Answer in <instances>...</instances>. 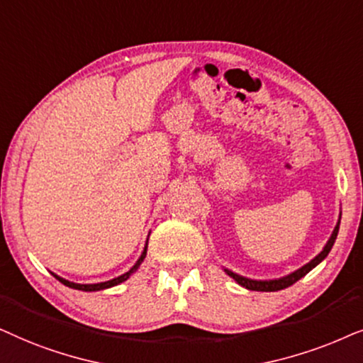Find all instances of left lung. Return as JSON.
I'll return each mask as SVG.
<instances>
[{"instance_id": "left-lung-1", "label": "left lung", "mask_w": 363, "mask_h": 363, "mask_svg": "<svg viewBox=\"0 0 363 363\" xmlns=\"http://www.w3.org/2000/svg\"><path fill=\"white\" fill-rule=\"evenodd\" d=\"M340 217H342V212H340V216H339V222H337L335 229H333L332 235H330V239L327 240L325 247L322 249V252H320V254H317L315 257H313V259L311 260V262H307L306 265H302L301 269L294 270V272H291L289 275H286V277L272 279V280H254V279H247V277H244V275H239V274L232 272V270H229V269H224V272H225L227 275H229V277L234 279L235 282L239 284V286H242V287H245V289H249V291H257V292H277V291H282V289L291 287L292 284H296L297 280H301V279L303 277V275L311 272V270H312L313 267H317V265L320 264L322 260L327 257L328 252H330L332 245H333V242H335V239H337V234H339Z\"/></svg>"}]
</instances>
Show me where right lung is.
Listing matches in <instances>:
<instances>
[{
	"instance_id": "add662e5",
	"label": "right lung",
	"mask_w": 363,
	"mask_h": 363,
	"mask_svg": "<svg viewBox=\"0 0 363 363\" xmlns=\"http://www.w3.org/2000/svg\"><path fill=\"white\" fill-rule=\"evenodd\" d=\"M146 252H147V242H146V245H144V250H143L141 257L138 259V262L134 264L133 267L128 270V272L123 274V275H119V277H116V279L106 280V282H99V284H76V282H69V280L62 279V277H60V275H56V274H52V275H55V277H56L57 280H60L61 284H65L66 287L76 289V291H84V292H96V291H104V289H109V287L119 286L121 282H124V280H128L129 277H131V275H133L134 272H136V270L139 269V265L143 264L144 257H146Z\"/></svg>"
}]
</instances>
